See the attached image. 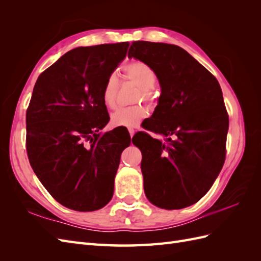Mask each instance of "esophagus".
Wrapping results in <instances>:
<instances>
[{
	"label": "esophagus",
	"instance_id": "34e87169",
	"mask_svg": "<svg viewBox=\"0 0 261 261\" xmlns=\"http://www.w3.org/2000/svg\"><path fill=\"white\" fill-rule=\"evenodd\" d=\"M128 132H129V135H130V137H133V136H134V134H135V130H134L133 128H128Z\"/></svg>",
	"mask_w": 261,
	"mask_h": 261
}]
</instances>
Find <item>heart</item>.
Wrapping results in <instances>:
<instances>
[{
  "label": "heart",
  "instance_id": "1",
  "mask_svg": "<svg viewBox=\"0 0 261 261\" xmlns=\"http://www.w3.org/2000/svg\"><path fill=\"white\" fill-rule=\"evenodd\" d=\"M125 75L141 89V97L149 101L151 99V90L154 88L158 77L154 70L144 62H132L124 68ZM117 78L110 76L102 89L101 100L107 109H113L116 102ZM147 112L141 107L121 108L111 115V124L115 127H135L146 117Z\"/></svg>",
  "mask_w": 261,
  "mask_h": 261
}]
</instances>
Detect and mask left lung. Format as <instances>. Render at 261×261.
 <instances>
[{
	"instance_id": "8db88e82",
	"label": "left lung",
	"mask_w": 261,
	"mask_h": 261,
	"mask_svg": "<svg viewBox=\"0 0 261 261\" xmlns=\"http://www.w3.org/2000/svg\"><path fill=\"white\" fill-rule=\"evenodd\" d=\"M128 58L151 67L161 87L145 128L164 139L141 132L133 137L143 154L146 197L167 210L192 206L207 194L224 164L228 115L222 90L217 78L177 45L135 41Z\"/></svg>"
}]
</instances>
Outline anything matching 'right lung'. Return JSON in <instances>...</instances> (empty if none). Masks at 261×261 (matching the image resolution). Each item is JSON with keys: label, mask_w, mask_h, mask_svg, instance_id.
<instances>
[{"label": "right lung", "mask_w": 261, "mask_h": 261, "mask_svg": "<svg viewBox=\"0 0 261 261\" xmlns=\"http://www.w3.org/2000/svg\"><path fill=\"white\" fill-rule=\"evenodd\" d=\"M129 42L80 46L38 77L26 113L31 168L53 198L76 211L112 199L123 150L130 140L102 133L110 117L101 94Z\"/></svg>", "instance_id": "obj_1"}]
</instances>
